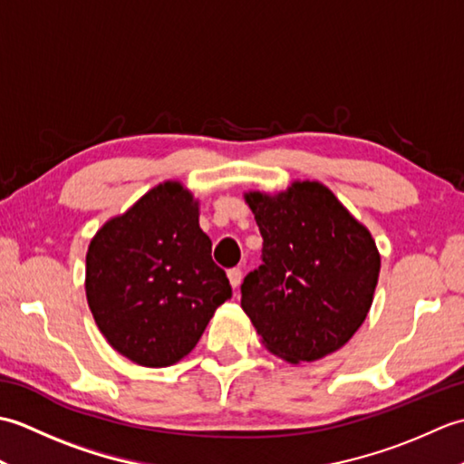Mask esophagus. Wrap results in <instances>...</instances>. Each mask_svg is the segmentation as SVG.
Returning <instances> with one entry per match:
<instances>
[{"label": "esophagus", "mask_w": 464, "mask_h": 464, "mask_svg": "<svg viewBox=\"0 0 464 464\" xmlns=\"http://www.w3.org/2000/svg\"><path fill=\"white\" fill-rule=\"evenodd\" d=\"M227 277H229L231 287H233V289H237L239 285H241V277H243V273H241V269H229V273H227Z\"/></svg>", "instance_id": "esophagus-1"}]
</instances>
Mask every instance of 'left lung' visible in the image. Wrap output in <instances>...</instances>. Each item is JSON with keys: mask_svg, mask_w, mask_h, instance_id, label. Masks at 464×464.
Returning a JSON list of instances; mask_svg holds the SVG:
<instances>
[{"mask_svg": "<svg viewBox=\"0 0 464 464\" xmlns=\"http://www.w3.org/2000/svg\"><path fill=\"white\" fill-rule=\"evenodd\" d=\"M263 237V265L241 285V307L261 343L287 362H313L359 331L379 283L371 231L329 187L293 181L245 193Z\"/></svg>", "mask_w": 464, "mask_h": 464, "instance_id": "obj_1", "label": "left lung"}]
</instances>
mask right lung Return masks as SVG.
Returning <instances> with one entry per match:
<instances>
[{
  "instance_id": "1",
  "label": "right lung",
  "mask_w": 464,
  "mask_h": 464,
  "mask_svg": "<svg viewBox=\"0 0 464 464\" xmlns=\"http://www.w3.org/2000/svg\"><path fill=\"white\" fill-rule=\"evenodd\" d=\"M85 295L123 357L153 369L187 357L231 297L199 227V199L183 183L163 181L105 221L87 249Z\"/></svg>"
}]
</instances>
